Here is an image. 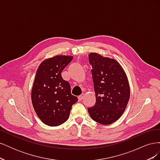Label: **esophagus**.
<instances>
[{
    "instance_id": "obj_1",
    "label": "esophagus",
    "mask_w": 160,
    "mask_h": 160,
    "mask_svg": "<svg viewBox=\"0 0 160 160\" xmlns=\"http://www.w3.org/2000/svg\"><path fill=\"white\" fill-rule=\"evenodd\" d=\"M83 97H84V94L83 93H82V94H81L79 96H78V99L79 100V101H81L82 99H83Z\"/></svg>"
}]
</instances>
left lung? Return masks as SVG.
<instances>
[{"label":"left lung","instance_id":"obj_1","mask_svg":"<svg viewBox=\"0 0 160 160\" xmlns=\"http://www.w3.org/2000/svg\"><path fill=\"white\" fill-rule=\"evenodd\" d=\"M92 66L96 102L88 108L91 119L103 125L119 119L126 108L130 87L126 73L119 62L97 52L89 54Z\"/></svg>","mask_w":160,"mask_h":160}]
</instances>
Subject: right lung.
Returning <instances> with one entry per match:
<instances>
[{
    "instance_id": "add662e5",
    "label": "right lung",
    "mask_w": 160,
    "mask_h": 160,
    "mask_svg": "<svg viewBox=\"0 0 160 160\" xmlns=\"http://www.w3.org/2000/svg\"><path fill=\"white\" fill-rule=\"evenodd\" d=\"M72 59V56L56 55L43 61L37 71L31 90L32 104L38 118L49 126L65 123L72 105L78 100L71 95L69 82L61 76Z\"/></svg>"
}]
</instances>
